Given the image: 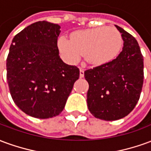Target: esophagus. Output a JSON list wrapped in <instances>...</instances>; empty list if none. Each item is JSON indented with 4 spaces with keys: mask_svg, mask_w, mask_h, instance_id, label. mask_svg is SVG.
Listing matches in <instances>:
<instances>
[{
    "mask_svg": "<svg viewBox=\"0 0 151 151\" xmlns=\"http://www.w3.org/2000/svg\"><path fill=\"white\" fill-rule=\"evenodd\" d=\"M83 77H84V70L80 69V78H83Z\"/></svg>",
    "mask_w": 151,
    "mask_h": 151,
    "instance_id": "obj_1",
    "label": "esophagus"
}]
</instances>
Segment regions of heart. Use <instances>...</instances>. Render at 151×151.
I'll list each match as a JSON object with an SVG mask.
<instances>
[{
	"label": "heart",
	"instance_id": "heart-1",
	"mask_svg": "<svg viewBox=\"0 0 151 151\" xmlns=\"http://www.w3.org/2000/svg\"><path fill=\"white\" fill-rule=\"evenodd\" d=\"M123 37L115 27H99L77 31L71 40L60 36V51L69 61L78 62L82 55L93 65H102L115 59L123 47Z\"/></svg>",
	"mask_w": 151,
	"mask_h": 151
}]
</instances>
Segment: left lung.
Listing matches in <instances>:
<instances>
[{
  "label": "left lung",
  "instance_id": "obj_1",
  "mask_svg": "<svg viewBox=\"0 0 151 151\" xmlns=\"http://www.w3.org/2000/svg\"><path fill=\"white\" fill-rule=\"evenodd\" d=\"M124 40L116 59L86 70L89 83L87 107L96 118L116 120L133 111L139 100L144 79L143 56L136 39L116 25Z\"/></svg>",
  "mask_w": 151,
  "mask_h": 151
}]
</instances>
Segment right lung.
<instances>
[{"mask_svg":"<svg viewBox=\"0 0 151 151\" xmlns=\"http://www.w3.org/2000/svg\"><path fill=\"white\" fill-rule=\"evenodd\" d=\"M59 25L40 21L12 40L6 60L7 82L13 100L31 116H58L65 106L79 69L60 58Z\"/></svg>","mask_w":151,"mask_h":151,"instance_id":"1","label":"right lung"}]
</instances>
